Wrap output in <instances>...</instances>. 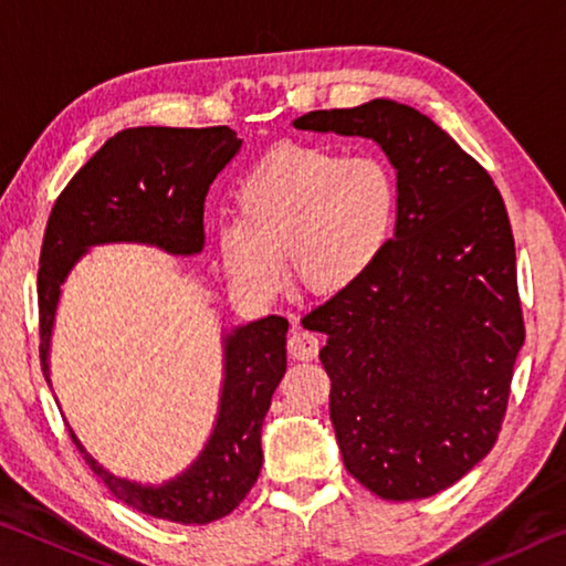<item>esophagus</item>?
<instances>
[{
  "label": "esophagus",
  "instance_id": "1",
  "mask_svg": "<svg viewBox=\"0 0 566 566\" xmlns=\"http://www.w3.org/2000/svg\"><path fill=\"white\" fill-rule=\"evenodd\" d=\"M286 349H290V354H292L294 359L310 361V359L317 357L319 339H317V334H312V332L296 327V329L292 332L290 342H286Z\"/></svg>",
  "mask_w": 566,
  "mask_h": 566
}]
</instances>
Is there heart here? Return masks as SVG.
I'll return each mask as SVG.
<instances>
[{"label":"heart","instance_id":"obj_1","mask_svg":"<svg viewBox=\"0 0 566 566\" xmlns=\"http://www.w3.org/2000/svg\"><path fill=\"white\" fill-rule=\"evenodd\" d=\"M237 222L219 229V260L252 296L280 294L286 256L319 294L347 292L385 256L399 214L397 175L375 155L280 145L234 191Z\"/></svg>","mask_w":566,"mask_h":566}]
</instances>
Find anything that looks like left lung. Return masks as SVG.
<instances>
[{
    "label": "left lung",
    "mask_w": 566,
    "mask_h": 566,
    "mask_svg": "<svg viewBox=\"0 0 566 566\" xmlns=\"http://www.w3.org/2000/svg\"><path fill=\"white\" fill-rule=\"evenodd\" d=\"M294 127L375 139L397 169L385 256L302 324L327 334L319 359L347 472L381 500H424L490 454L506 415L524 317L504 199L407 104L319 109Z\"/></svg>",
    "instance_id": "left-lung-1"
}]
</instances>
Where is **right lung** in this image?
Wrapping results in <instances>:
<instances>
[{
    "mask_svg": "<svg viewBox=\"0 0 566 566\" xmlns=\"http://www.w3.org/2000/svg\"><path fill=\"white\" fill-rule=\"evenodd\" d=\"M242 139L229 127H134L114 134L70 179L46 222L36 296L40 359L50 381L54 312L66 274L94 244L139 242L169 254L205 247V199ZM284 317L249 322L224 337V385L217 424L187 472L159 486L119 479L74 444L107 490L132 510L177 524H209L232 514L262 469V421L286 371Z\"/></svg>",
    "mask_w": 566,
    "mask_h": 566,
    "instance_id": "obj_1",
    "label": "right lung"
}]
</instances>
